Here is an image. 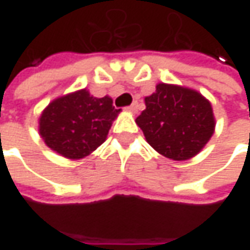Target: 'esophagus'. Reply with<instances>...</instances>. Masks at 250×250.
Returning a JSON list of instances; mask_svg holds the SVG:
<instances>
[{
    "label": "esophagus",
    "mask_w": 250,
    "mask_h": 250,
    "mask_svg": "<svg viewBox=\"0 0 250 250\" xmlns=\"http://www.w3.org/2000/svg\"><path fill=\"white\" fill-rule=\"evenodd\" d=\"M138 108H139V103H138V101H133V103L130 104L126 110L130 111V112H136V111H138Z\"/></svg>",
    "instance_id": "obj_1"
}]
</instances>
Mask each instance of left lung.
I'll use <instances>...</instances> for the list:
<instances>
[{
  "label": "left lung",
  "mask_w": 250,
  "mask_h": 250,
  "mask_svg": "<svg viewBox=\"0 0 250 250\" xmlns=\"http://www.w3.org/2000/svg\"><path fill=\"white\" fill-rule=\"evenodd\" d=\"M136 118L150 146L168 159L196 156L214 132L211 104L195 90L159 83Z\"/></svg>",
  "instance_id": "left-lung-1"
}]
</instances>
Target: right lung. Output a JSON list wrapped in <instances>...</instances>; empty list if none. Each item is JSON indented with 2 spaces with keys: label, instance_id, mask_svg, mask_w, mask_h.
Listing matches in <instances>:
<instances>
[{
  "label": "right lung",
  "instance_id": "obj_1",
  "mask_svg": "<svg viewBox=\"0 0 250 250\" xmlns=\"http://www.w3.org/2000/svg\"><path fill=\"white\" fill-rule=\"evenodd\" d=\"M121 110L110 97H93L83 90L60 97L43 111L40 135L45 145L66 159H83L105 140Z\"/></svg>",
  "mask_w": 250,
  "mask_h": 250
}]
</instances>
